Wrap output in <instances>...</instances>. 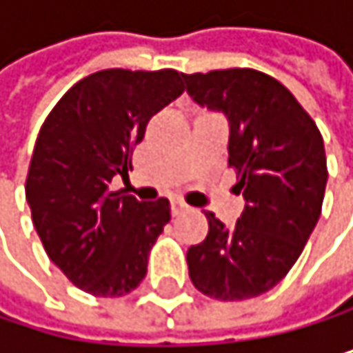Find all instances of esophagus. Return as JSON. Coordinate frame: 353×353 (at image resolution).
<instances>
[{
	"instance_id": "1",
	"label": "esophagus",
	"mask_w": 353,
	"mask_h": 353,
	"mask_svg": "<svg viewBox=\"0 0 353 353\" xmlns=\"http://www.w3.org/2000/svg\"><path fill=\"white\" fill-rule=\"evenodd\" d=\"M188 210V205L182 201V199H171V214L173 216H180L182 212H186Z\"/></svg>"
}]
</instances>
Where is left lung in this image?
Here are the masks:
<instances>
[{"label":"left lung","mask_w":353,"mask_h":353,"mask_svg":"<svg viewBox=\"0 0 353 353\" xmlns=\"http://www.w3.org/2000/svg\"><path fill=\"white\" fill-rule=\"evenodd\" d=\"M190 99L228 120V163L237 167L241 218L212 212L210 233L188 248L194 288L218 301L259 296L281 281L318 224L326 190L324 141L309 114L275 78L256 70L182 74Z\"/></svg>","instance_id":"8db88e82"}]
</instances>
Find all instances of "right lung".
Instances as JSON below:
<instances>
[{"label":"right lung","instance_id":"1","mask_svg":"<svg viewBox=\"0 0 353 353\" xmlns=\"http://www.w3.org/2000/svg\"><path fill=\"white\" fill-rule=\"evenodd\" d=\"M173 70H105L67 90L39 129L27 175V203L48 259L94 296H125L148 273L171 220L167 199L112 192L145 125L182 94Z\"/></svg>","mask_w":353,"mask_h":353}]
</instances>
